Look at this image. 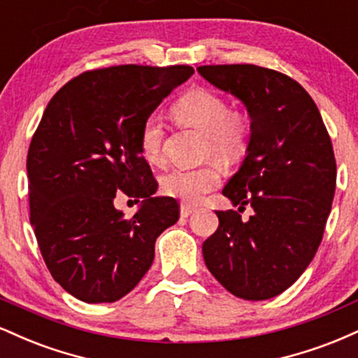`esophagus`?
Returning <instances> with one entry per match:
<instances>
[{
    "mask_svg": "<svg viewBox=\"0 0 358 358\" xmlns=\"http://www.w3.org/2000/svg\"><path fill=\"white\" fill-rule=\"evenodd\" d=\"M193 212H195V207H192V205H187V203H183L182 208H180V215H182L183 219L190 217Z\"/></svg>",
    "mask_w": 358,
    "mask_h": 358,
    "instance_id": "34e87169",
    "label": "esophagus"
}]
</instances>
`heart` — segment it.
I'll list each match as a JSON object with an SVG mask.
<instances>
[{
    "label": "heart",
    "instance_id": "1",
    "mask_svg": "<svg viewBox=\"0 0 358 358\" xmlns=\"http://www.w3.org/2000/svg\"><path fill=\"white\" fill-rule=\"evenodd\" d=\"M180 124L205 134L203 155L215 156L224 163H234L245 155L252 136V121L244 110L231 109L219 94L207 89H193L180 97L171 108ZM165 126L158 116L145 119L139 129V150L150 163H159L163 156ZM220 170L215 165L175 168L162 178L166 195L185 203H199L208 192L219 187Z\"/></svg>",
    "mask_w": 358,
    "mask_h": 358
}]
</instances>
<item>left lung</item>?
<instances>
[{
  "label": "left lung",
  "mask_w": 358,
  "mask_h": 358,
  "mask_svg": "<svg viewBox=\"0 0 358 358\" xmlns=\"http://www.w3.org/2000/svg\"><path fill=\"white\" fill-rule=\"evenodd\" d=\"M205 80L244 102L252 121L248 156L222 190L234 205L217 210L203 242L205 264L234 296L261 301L305 273L322 244L336 185L330 134L315 101L296 80L252 64L202 65Z\"/></svg>",
  "instance_id": "8db88e82"
}]
</instances>
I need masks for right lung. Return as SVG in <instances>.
I'll use <instances>...</instances> for the list:
<instances>
[{"mask_svg":"<svg viewBox=\"0 0 358 358\" xmlns=\"http://www.w3.org/2000/svg\"><path fill=\"white\" fill-rule=\"evenodd\" d=\"M190 65H114L73 77L48 102L27 156L30 222L52 278L85 303L126 296L151 268L155 242L180 217L139 150L146 117L190 79ZM126 194L142 208L124 220Z\"/></svg>","mask_w":358,"mask_h":358,"instance_id":"obj_1","label":"right lung"}]
</instances>
